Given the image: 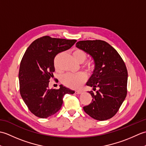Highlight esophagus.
I'll return each mask as SVG.
<instances>
[{"instance_id":"1","label":"esophagus","mask_w":146,"mask_h":146,"mask_svg":"<svg viewBox=\"0 0 146 146\" xmlns=\"http://www.w3.org/2000/svg\"><path fill=\"white\" fill-rule=\"evenodd\" d=\"M82 92H83L82 90H76L75 91V94H82Z\"/></svg>"}]
</instances>
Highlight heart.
Here are the masks:
<instances>
[{
	"instance_id": "1",
	"label": "heart",
	"mask_w": 146,
	"mask_h": 146,
	"mask_svg": "<svg viewBox=\"0 0 146 146\" xmlns=\"http://www.w3.org/2000/svg\"><path fill=\"white\" fill-rule=\"evenodd\" d=\"M73 54L76 60L80 63H83L86 60L88 54L81 49H76L73 51ZM55 66L58 69V65L56 63ZM84 68L89 73H93L96 70L97 65L94 61H88L84 65ZM87 76L85 73H78L76 74L68 73L61 77V81L63 85L71 89H78L86 82Z\"/></svg>"
}]
</instances>
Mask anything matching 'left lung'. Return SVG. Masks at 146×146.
<instances>
[{"label": "left lung", "instance_id": "left-lung-1", "mask_svg": "<svg viewBox=\"0 0 146 146\" xmlns=\"http://www.w3.org/2000/svg\"><path fill=\"white\" fill-rule=\"evenodd\" d=\"M94 58L97 65L87 85L97 94L89 92L92 102L83 110L97 120H105L115 115L127 94L128 73L124 61L108 43L102 40L80 41L76 44Z\"/></svg>", "mask_w": 146, "mask_h": 146}]
</instances>
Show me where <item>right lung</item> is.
Instances as JSON below:
<instances>
[{"label": "right lung", "instance_id": "add662e5", "mask_svg": "<svg viewBox=\"0 0 146 146\" xmlns=\"http://www.w3.org/2000/svg\"><path fill=\"white\" fill-rule=\"evenodd\" d=\"M76 39L42 36L33 41L22 58L19 71V92L31 112L39 118H47L60 110L63 98L75 92L63 85L59 89L48 88L55 71L56 55L69 49Z\"/></svg>", "mask_w": 146, "mask_h": 146}]
</instances>
